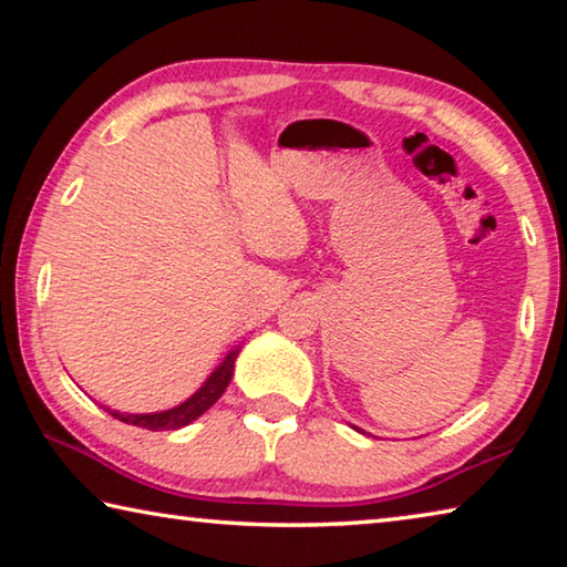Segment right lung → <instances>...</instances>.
<instances>
[{
    "label": "right lung",
    "mask_w": 567,
    "mask_h": 567,
    "mask_svg": "<svg viewBox=\"0 0 567 567\" xmlns=\"http://www.w3.org/2000/svg\"><path fill=\"white\" fill-rule=\"evenodd\" d=\"M237 354H239V348L229 350L225 354V360L219 362L213 372H209V378L203 382V388H199L195 395H189L185 402H179V405L169 408V410L142 412V415H132V412H120V410H112V408H104V405L102 408L107 410L112 417L127 422V425L155 430V433H157V430H179V427L189 425V422H195L199 415H205V412L213 408L219 398H223V392L227 390L229 380H233Z\"/></svg>",
    "instance_id": "obj_1"
}]
</instances>
